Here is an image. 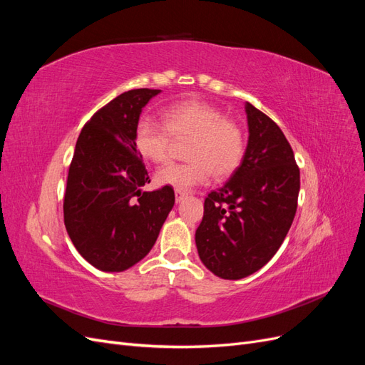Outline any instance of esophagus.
I'll return each mask as SVG.
<instances>
[{
    "label": "esophagus",
    "mask_w": 365,
    "mask_h": 365,
    "mask_svg": "<svg viewBox=\"0 0 365 365\" xmlns=\"http://www.w3.org/2000/svg\"><path fill=\"white\" fill-rule=\"evenodd\" d=\"M185 197V193L184 192H181V190H175V200H176V202H181L182 200Z\"/></svg>",
    "instance_id": "1"
}]
</instances>
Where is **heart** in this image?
Wrapping results in <instances>:
<instances>
[{
  "mask_svg": "<svg viewBox=\"0 0 365 365\" xmlns=\"http://www.w3.org/2000/svg\"><path fill=\"white\" fill-rule=\"evenodd\" d=\"M164 125L141 118L134 132L140 155L152 163L170 158L175 140H190L182 164H165L155 180L176 190H190L215 178L233 175L245 155V135L236 121L227 118L219 108L201 101H184L165 108Z\"/></svg>",
  "mask_w": 365,
  "mask_h": 365,
  "instance_id": "obj_1",
  "label": "heart"
}]
</instances>
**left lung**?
<instances>
[{"mask_svg":"<svg viewBox=\"0 0 365 365\" xmlns=\"http://www.w3.org/2000/svg\"><path fill=\"white\" fill-rule=\"evenodd\" d=\"M248 146L237 170L204 201L195 240L205 267L239 280L267 264L297 212L300 169L289 141L267 114L247 103Z\"/></svg>","mask_w":365,"mask_h":365,"instance_id":"obj_1","label":"left lung"}]
</instances>
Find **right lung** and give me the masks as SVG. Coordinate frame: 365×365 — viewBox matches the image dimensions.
<instances>
[{"label":"right lung","mask_w":365,"mask_h":365,"mask_svg":"<svg viewBox=\"0 0 365 365\" xmlns=\"http://www.w3.org/2000/svg\"><path fill=\"white\" fill-rule=\"evenodd\" d=\"M158 93L138 88L117 96L86 121L76 143L63 222L76 250L101 271H125L145 257L175 204L169 185L141 192L150 180L134 132Z\"/></svg>","instance_id":"right-lung-1"}]
</instances>
